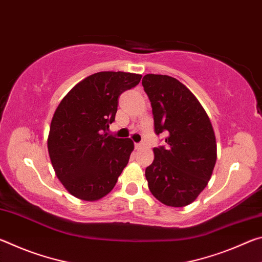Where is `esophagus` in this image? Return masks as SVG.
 <instances>
[{
  "instance_id": "obj_1",
  "label": "esophagus",
  "mask_w": 262,
  "mask_h": 262,
  "mask_svg": "<svg viewBox=\"0 0 262 262\" xmlns=\"http://www.w3.org/2000/svg\"><path fill=\"white\" fill-rule=\"evenodd\" d=\"M144 147V143H135V148L136 149H141Z\"/></svg>"
}]
</instances>
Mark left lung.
I'll return each instance as SVG.
<instances>
[{"label": "left lung", "mask_w": 262, "mask_h": 262, "mask_svg": "<svg viewBox=\"0 0 262 262\" xmlns=\"http://www.w3.org/2000/svg\"><path fill=\"white\" fill-rule=\"evenodd\" d=\"M142 85L151 103L155 132H165L166 148L154 149L145 168L151 194L168 207L196 200L214 170L217 147L210 119L187 86L167 75L147 74Z\"/></svg>", "instance_id": "1"}]
</instances>
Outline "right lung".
Listing matches in <instances>:
<instances>
[{"instance_id":"add662e5","label":"right lung","mask_w":262,"mask_h":262,"mask_svg":"<svg viewBox=\"0 0 262 262\" xmlns=\"http://www.w3.org/2000/svg\"><path fill=\"white\" fill-rule=\"evenodd\" d=\"M141 75L100 72L77 83L55 110L47 139L53 168L68 192L98 201L114 188L134 150L130 139L108 135L119 97L136 86Z\"/></svg>"}]
</instances>
